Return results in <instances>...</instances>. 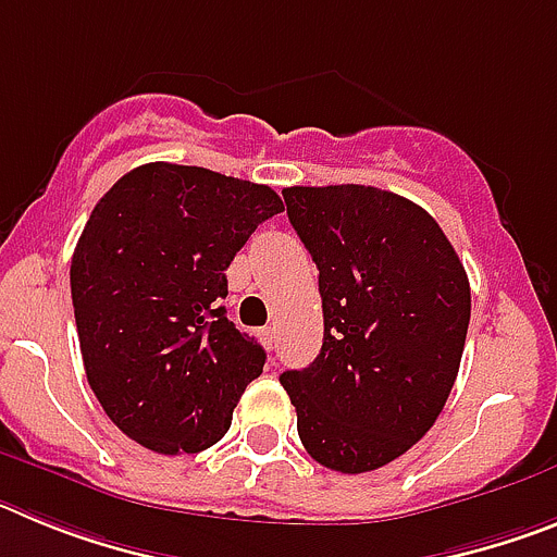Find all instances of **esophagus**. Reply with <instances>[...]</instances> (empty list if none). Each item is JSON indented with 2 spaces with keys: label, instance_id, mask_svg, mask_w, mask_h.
I'll use <instances>...</instances> for the list:
<instances>
[{
  "label": "esophagus",
  "instance_id": "obj_1",
  "mask_svg": "<svg viewBox=\"0 0 557 557\" xmlns=\"http://www.w3.org/2000/svg\"><path fill=\"white\" fill-rule=\"evenodd\" d=\"M259 337H262V346L268 348V351H275V329L268 326L259 332Z\"/></svg>",
  "mask_w": 557,
  "mask_h": 557
}]
</instances>
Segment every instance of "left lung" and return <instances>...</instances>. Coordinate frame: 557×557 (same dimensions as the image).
I'll list each match as a JSON object with an SVG mask.
<instances>
[{
    "instance_id": "1",
    "label": "left lung",
    "mask_w": 557,
    "mask_h": 557,
    "mask_svg": "<svg viewBox=\"0 0 557 557\" xmlns=\"http://www.w3.org/2000/svg\"><path fill=\"white\" fill-rule=\"evenodd\" d=\"M287 218L318 264L323 346L282 385L304 449L362 474L430 432L460 371L469 275L441 225L376 186H289Z\"/></svg>"
}]
</instances>
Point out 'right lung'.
Segmentation results:
<instances>
[{
  "label": "right lung",
  "mask_w": 557,
  "mask_h": 557,
  "mask_svg": "<svg viewBox=\"0 0 557 557\" xmlns=\"http://www.w3.org/2000/svg\"><path fill=\"white\" fill-rule=\"evenodd\" d=\"M278 211L270 186L166 161L95 206L69 270L77 337L97 401L136 444L195 455L228 432L268 357L225 314V270Z\"/></svg>",
  "instance_id": "right-lung-1"
}]
</instances>
